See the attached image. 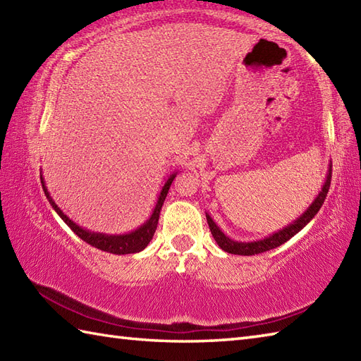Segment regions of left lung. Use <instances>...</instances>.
Returning a JSON list of instances; mask_svg holds the SVG:
<instances>
[{
	"label": "left lung",
	"mask_w": 361,
	"mask_h": 361,
	"mask_svg": "<svg viewBox=\"0 0 361 361\" xmlns=\"http://www.w3.org/2000/svg\"><path fill=\"white\" fill-rule=\"evenodd\" d=\"M331 180H332V167L329 169V173H327V180L323 186V190H321L319 195L315 198V202L312 203L310 208L305 211L301 217H299L293 224L288 225L287 228H283L282 231L279 233H274L273 235L267 237L264 240H257V242H250V243H242V242H234L231 239H228V237L220 231L217 228V225L214 224L212 219L209 216H206V220H208V225L211 229V234L214 237V240L217 242L219 247L229 252V255H239V256H255L259 255V252H264L268 250H273L276 247H279V245L286 243L288 239H291L295 234H298L301 229L309 224V221L317 216V212L319 211L321 206H323L329 189H331Z\"/></svg>",
	"instance_id": "8db88e82"
}]
</instances>
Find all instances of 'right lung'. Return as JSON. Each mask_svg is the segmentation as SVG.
I'll return each mask as SVG.
<instances>
[{
  "mask_svg": "<svg viewBox=\"0 0 361 361\" xmlns=\"http://www.w3.org/2000/svg\"><path fill=\"white\" fill-rule=\"evenodd\" d=\"M176 175V173H175ZM175 175H172L171 178L167 180V183L164 185L163 190H161V195L158 198V203L155 206V211H153L152 217L147 220V224H144L140 229H136V231L130 233V234H126V235H104V234H94V233H90V231H85V229H82L80 226H78L75 224H73V221L68 219L65 214L60 211V208H57V204L54 203L52 198L49 197L48 194V189H46L44 183H43V178H42V185H43V190H44V195L46 198H48L51 206L54 209H56V212L59 214L60 217H62V220L65 221V224L70 226L74 234H78L80 239L83 242H87L88 245H91V247H94L97 250H102V251H106V252H113V255H132V252H137L144 250L145 247H147L149 242L152 240L153 234H155V229L158 226V219H159V211L161 208H163V203L166 200V195L169 192V188H171L172 181L175 178Z\"/></svg>",
  "mask_w": 361,
  "mask_h": 361,
  "instance_id": "1",
  "label": "right lung"
}]
</instances>
